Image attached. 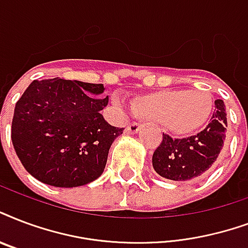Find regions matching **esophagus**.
I'll return each instance as SVG.
<instances>
[{
	"mask_svg": "<svg viewBox=\"0 0 248 248\" xmlns=\"http://www.w3.org/2000/svg\"><path fill=\"white\" fill-rule=\"evenodd\" d=\"M140 124H138V122H131V124L127 126V128H126V131H127L128 134H137V132L140 130Z\"/></svg>",
	"mask_w": 248,
	"mask_h": 248,
	"instance_id": "obj_1",
	"label": "esophagus"
}]
</instances>
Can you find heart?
<instances>
[{"label":"heart","instance_id":"heart-1","mask_svg":"<svg viewBox=\"0 0 248 248\" xmlns=\"http://www.w3.org/2000/svg\"><path fill=\"white\" fill-rule=\"evenodd\" d=\"M135 116L157 122L166 131L187 137L200 131L215 110V101L208 91L162 90L141 94L131 103Z\"/></svg>","mask_w":248,"mask_h":248}]
</instances>
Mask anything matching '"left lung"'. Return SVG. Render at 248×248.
Wrapping results in <instances>:
<instances>
[{"label":"left lung","mask_w":248,"mask_h":248,"mask_svg":"<svg viewBox=\"0 0 248 248\" xmlns=\"http://www.w3.org/2000/svg\"><path fill=\"white\" fill-rule=\"evenodd\" d=\"M212 121L196 135L174 139L162 134L152 165L158 175L171 181H190L204 174L218 157L226 137V113L222 100L215 101Z\"/></svg>","instance_id":"8db88e82"}]
</instances>
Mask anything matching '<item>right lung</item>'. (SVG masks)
Wrapping results in <instances>:
<instances>
[{"mask_svg":"<svg viewBox=\"0 0 248 248\" xmlns=\"http://www.w3.org/2000/svg\"><path fill=\"white\" fill-rule=\"evenodd\" d=\"M103 84L33 80L15 105L11 140L19 160L40 182L78 187L103 174L111 143L124 132L104 120Z\"/></svg>","mask_w":248,"mask_h":248,"instance_id":"obj_1","label":"right lung"}]
</instances>
